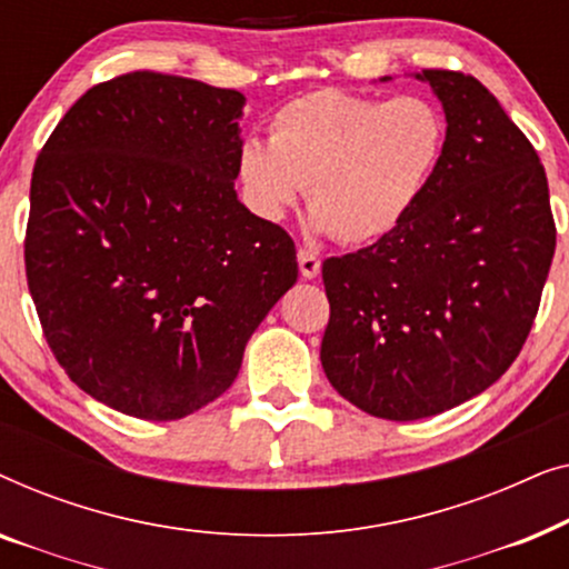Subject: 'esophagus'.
<instances>
[{
	"instance_id": "1",
	"label": "esophagus",
	"mask_w": 569,
	"mask_h": 569,
	"mask_svg": "<svg viewBox=\"0 0 569 569\" xmlns=\"http://www.w3.org/2000/svg\"><path fill=\"white\" fill-rule=\"evenodd\" d=\"M298 263H300V274L306 279H316L318 271H321V259H318V253L310 251V248H300Z\"/></svg>"
}]
</instances>
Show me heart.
<instances>
[{
	"label": "heart",
	"instance_id": "1",
	"mask_svg": "<svg viewBox=\"0 0 569 569\" xmlns=\"http://www.w3.org/2000/svg\"><path fill=\"white\" fill-rule=\"evenodd\" d=\"M448 119L432 100L323 88L269 121V147L246 142L238 178L246 204L279 222L308 189L321 230L349 246L391 236L446 160Z\"/></svg>",
	"mask_w": 569,
	"mask_h": 569
}]
</instances>
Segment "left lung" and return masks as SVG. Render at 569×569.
Here are the masks:
<instances>
[{"mask_svg": "<svg viewBox=\"0 0 569 569\" xmlns=\"http://www.w3.org/2000/svg\"><path fill=\"white\" fill-rule=\"evenodd\" d=\"M415 77L446 111V160L391 236L321 269L326 378L396 422L453 409L510 368L557 246L539 154L492 92L448 69Z\"/></svg>", "mask_w": 569, "mask_h": 569, "instance_id": "left-lung-1", "label": "left lung"}]
</instances>
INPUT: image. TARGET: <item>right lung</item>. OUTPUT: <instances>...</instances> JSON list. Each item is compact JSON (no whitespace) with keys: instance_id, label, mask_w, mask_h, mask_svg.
<instances>
[{"instance_id":"right-lung-1","label":"right lung","mask_w":569,"mask_h":569,"mask_svg":"<svg viewBox=\"0 0 569 569\" xmlns=\"http://www.w3.org/2000/svg\"><path fill=\"white\" fill-rule=\"evenodd\" d=\"M243 106L129 72L84 92L36 160L28 290L67 376L121 415L168 422L222 396L298 282L292 238L238 201Z\"/></svg>"}]
</instances>
